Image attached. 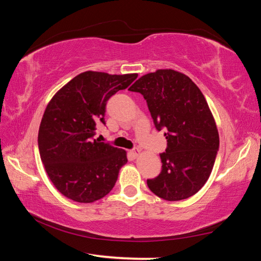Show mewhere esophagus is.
<instances>
[{
	"instance_id": "obj_1",
	"label": "esophagus",
	"mask_w": 261,
	"mask_h": 261,
	"mask_svg": "<svg viewBox=\"0 0 261 261\" xmlns=\"http://www.w3.org/2000/svg\"><path fill=\"white\" fill-rule=\"evenodd\" d=\"M131 155L134 158H138L140 155V149L138 147H135L134 149L131 151Z\"/></svg>"
}]
</instances>
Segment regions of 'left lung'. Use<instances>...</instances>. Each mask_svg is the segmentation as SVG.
Instances as JSON below:
<instances>
[{"label":"left lung","mask_w":261,"mask_h":261,"mask_svg":"<svg viewBox=\"0 0 261 261\" xmlns=\"http://www.w3.org/2000/svg\"><path fill=\"white\" fill-rule=\"evenodd\" d=\"M129 91L144 96L154 125L167 139L166 152L160 154L162 170L147 179L149 190L168 201L196 194L210 177L220 144L199 87L184 73L163 69L140 77Z\"/></svg>","instance_id":"1"}]
</instances>
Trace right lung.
<instances>
[{"label":"right lung","mask_w":261,"mask_h":261,"mask_svg":"<svg viewBox=\"0 0 261 261\" xmlns=\"http://www.w3.org/2000/svg\"><path fill=\"white\" fill-rule=\"evenodd\" d=\"M137 73L86 71L53 96L39 127L38 146L47 175L59 191L77 202H93L108 194L127 162L124 149L95 139L106 124V105L125 90Z\"/></svg>","instance_id":"add662e5"}]
</instances>
